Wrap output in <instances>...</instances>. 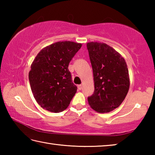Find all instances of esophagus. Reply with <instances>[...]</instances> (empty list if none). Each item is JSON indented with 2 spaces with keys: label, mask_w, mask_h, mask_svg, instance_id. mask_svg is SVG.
<instances>
[{
  "label": "esophagus",
  "mask_w": 155,
  "mask_h": 155,
  "mask_svg": "<svg viewBox=\"0 0 155 155\" xmlns=\"http://www.w3.org/2000/svg\"><path fill=\"white\" fill-rule=\"evenodd\" d=\"M77 87H78V90H82V87H83V86L81 85H78L77 86Z\"/></svg>",
  "instance_id": "34e87169"
}]
</instances>
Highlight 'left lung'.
Returning <instances> with one entry per match:
<instances>
[{
  "label": "left lung",
  "mask_w": 155,
  "mask_h": 155,
  "mask_svg": "<svg viewBox=\"0 0 155 155\" xmlns=\"http://www.w3.org/2000/svg\"><path fill=\"white\" fill-rule=\"evenodd\" d=\"M87 48L92 66L94 90L88 103L94 111L109 113L124 101L129 90L127 63L119 52L101 42H89Z\"/></svg>",
  "instance_id": "8db88e82"
}]
</instances>
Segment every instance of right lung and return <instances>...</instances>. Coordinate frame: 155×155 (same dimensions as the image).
I'll list each match as a JSON object with an SVG mask.
<instances>
[{"instance_id": "1", "label": "right lung", "mask_w": 155, "mask_h": 155, "mask_svg": "<svg viewBox=\"0 0 155 155\" xmlns=\"http://www.w3.org/2000/svg\"><path fill=\"white\" fill-rule=\"evenodd\" d=\"M82 44L58 41L41 50L28 73L37 103L47 111L59 113L68 108L77 87L72 83L68 65Z\"/></svg>"}]
</instances>
